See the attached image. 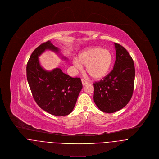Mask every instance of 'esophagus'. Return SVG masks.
Returning <instances> with one entry per match:
<instances>
[{
	"instance_id": "obj_1",
	"label": "esophagus",
	"mask_w": 159,
	"mask_h": 159,
	"mask_svg": "<svg viewBox=\"0 0 159 159\" xmlns=\"http://www.w3.org/2000/svg\"><path fill=\"white\" fill-rule=\"evenodd\" d=\"M82 83L83 85H85L88 84V82L87 80H85V79H82Z\"/></svg>"
}]
</instances>
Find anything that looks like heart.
<instances>
[{"mask_svg": "<svg viewBox=\"0 0 159 159\" xmlns=\"http://www.w3.org/2000/svg\"><path fill=\"white\" fill-rule=\"evenodd\" d=\"M112 61L113 57L109 50L96 47L81 52L78 57V60H74L73 64L78 69H82L81 64L86 66V70L92 78L100 79L107 74Z\"/></svg>", "mask_w": 159, "mask_h": 159, "instance_id": "obj_1", "label": "heart"}]
</instances>
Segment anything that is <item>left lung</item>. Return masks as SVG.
I'll return each mask as SVG.
<instances>
[{
    "label": "left lung",
    "instance_id": "obj_1",
    "mask_svg": "<svg viewBox=\"0 0 159 159\" xmlns=\"http://www.w3.org/2000/svg\"><path fill=\"white\" fill-rule=\"evenodd\" d=\"M116 56L112 70L94 85L93 99L97 107L106 113L124 107L134 90L135 70L133 60L127 50L114 43Z\"/></svg>",
    "mask_w": 159,
    "mask_h": 159
}]
</instances>
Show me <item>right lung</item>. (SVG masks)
<instances>
[{
  "instance_id": "obj_1",
  "label": "right lung",
  "mask_w": 159,
  "mask_h": 159,
  "mask_svg": "<svg viewBox=\"0 0 159 159\" xmlns=\"http://www.w3.org/2000/svg\"><path fill=\"white\" fill-rule=\"evenodd\" d=\"M46 50L60 53L49 40L37 47L27 64L28 82L35 101L42 109L56 116H67L72 111L82 89L81 79L70 77L60 68L52 71L43 69L39 57Z\"/></svg>"
}]
</instances>
